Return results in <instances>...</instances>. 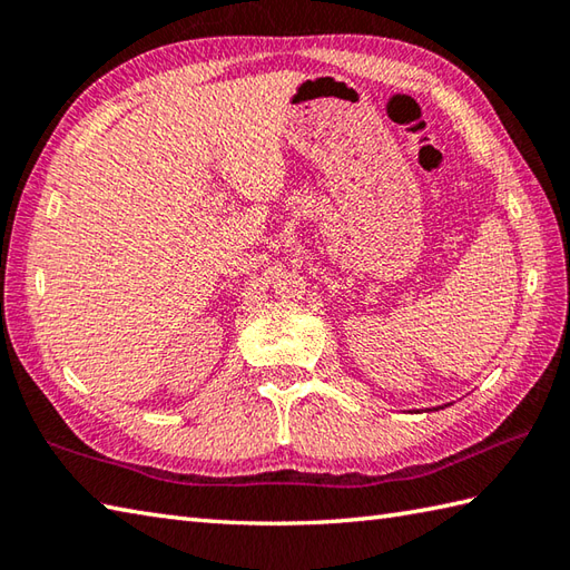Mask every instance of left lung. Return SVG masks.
Wrapping results in <instances>:
<instances>
[{
  "label": "left lung",
  "mask_w": 570,
  "mask_h": 570,
  "mask_svg": "<svg viewBox=\"0 0 570 570\" xmlns=\"http://www.w3.org/2000/svg\"><path fill=\"white\" fill-rule=\"evenodd\" d=\"M441 409H443V406H441Z\"/></svg>",
  "instance_id": "1"
}]
</instances>
